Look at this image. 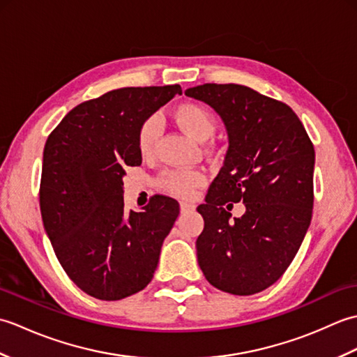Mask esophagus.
Instances as JSON below:
<instances>
[{
	"instance_id": "obj_1",
	"label": "esophagus",
	"mask_w": 357,
	"mask_h": 357,
	"mask_svg": "<svg viewBox=\"0 0 357 357\" xmlns=\"http://www.w3.org/2000/svg\"><path fill=\"white\" fill-rule=\"evenodd\" d=\"M193 210H195V204L181 202V211H183V213H188V211H193Z\"/></svg>"
}]
</instances>
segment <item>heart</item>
<instances>
[{"instance_id": "obj_1", "label": "heart", "mask_w": 357, "mask_h": 357, "mask_svg": "<svg viewBox=\"0 0 357 357\" xmlns=\"http://www.w3.org/2000/svg\"><path fill=\"white\" fill-rule=\"evenodd\" d=\"M174 121L181 130L193 139L204 141L215 132V118L201 104L184 102L174 110ZM161 133V119L158 116L147 118L138 132V150L141 156L147 158L155 149V142ZM206 184V173L198 169H173L165 170L158 178L161 190L176 198H192L199 187Z\"/></svg>"}]
</instances>
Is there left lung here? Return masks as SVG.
I'll return each mask as SVG.
<instances>
[{"label":"left lung","instance_id":"1","mask_svg":"<svg viewBox=\"0 0 357 357\" xmlns=\"http://www.w3.org/2000/svg\"><path fill=\"white\" fill-rule=\"evenodd\" d=\"M185 95L215 109L229 135L222 169L198 207V264L219 290L259 293L284 275L312 221L313 142L287 104L250 87L202 84ZM231 202L246 204L233 222Z\"/></svg>","mask_w":357,"mask_h":357}]
</instances>
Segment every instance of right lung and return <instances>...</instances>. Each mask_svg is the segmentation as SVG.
<instances>
[{
  "instance_id": "add662e5",
  "label": "right lung",
  "mask_w": 357,
  "mask_h": 357,
  "mask_svg": "<svg viewBox=\"0 0 357 357\" xmlns=\"http://www.w3.org/2000/svg\"><path fill=\"white\" fill-rule=\"evenodd\" d=\"M181 86L124 87L81 102L44 146L40 207L59 264L82 291L119 301L153 278L179 204L156 195L124 208L126 167L141 165L138 132Z\"/></svg>"
}]
</instances>
